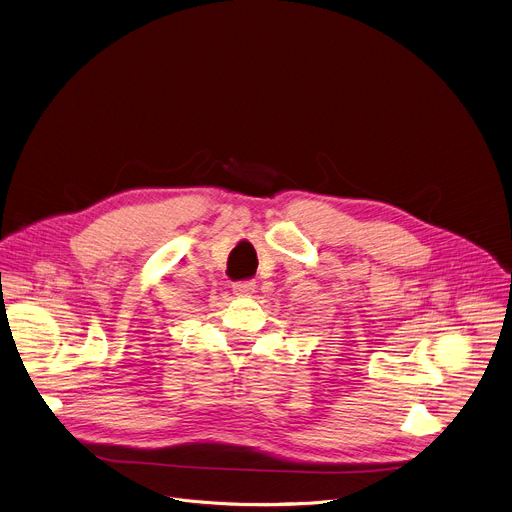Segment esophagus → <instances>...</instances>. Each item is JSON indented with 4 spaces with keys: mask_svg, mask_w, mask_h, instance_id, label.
Returning a JSON list of instances; mask_svg holds the SVG:
<instances>
[{
    "mask_svg": "<svg viewBox=\"0 0 512 512\" xmlns=\"http://www.w3.org/2000/svg\"><path fill=\"white\" fill-rule=\"evenodd\" d=\"M256 291V283L254 281H237L233 283V293L235 295H252Z\"/></svg>",
    "mask_w": 512,
    "mask_h": 512,
    "instance_id": "esophagus-1",
    "label": "esophagus"
}]
</instances>
